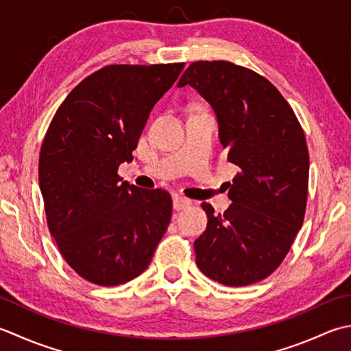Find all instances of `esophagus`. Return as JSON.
Returning <instances> with one entry per match:
<instances>
[{"instance_id": "obj_1", "label": "esophagus", "mask_w": 351, "mask_h": 351, "mask_svg": "<svg viewBox=\"0 0 351 351\" xmlns=\"http://www.w3.org/2000/svg\"><path fill=\"white\" fill-rule=\"evenodd\" d=\"M191 205V201L187 197H182V196H173V208L175 210H184L187 208Z\"/></svg>"}]
</instances>
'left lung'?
Here are the masks:
<instances>
[{
  "label": "left lung",
  "instance_id": "left-lung-1",
  "mask_svg": "<svg viewBox=\"0 0 351 351\" xmlns=\"http://www.w3.org/2000/svg\"><path fill=\"white\" fill-rule=\"evenodd\" d=\"M190 85L217 117L228 161L240 169L223 215L204 202L208 223L195 240L196 265L225 286H248L277 269L304 221L308 150L289 103L263 75L226 60L193 62Z\"/></svg>",
  "mask_w": 351,
  "mask_h": 351
}]
</instances>
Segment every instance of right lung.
I'll use <instances>...</instances> for the list:
<instances>
[{"label": "right lung", "instance_id": "add662e5", "mask_svg": "<svg viewBox=\"0 0 351 351\" xmlns=\"http://www.w3.org/2000/svg\"><path fill=\"white\" fill-rule=\"evenodd\" d=\"M181 64L108 65L66 95L39 155V187L50 234L65 262L99 286L146 271L171 217V197L123 181L149 114Z\"/></svg>", "mask_w": 351, "mask_h": 351}]
</instances>
